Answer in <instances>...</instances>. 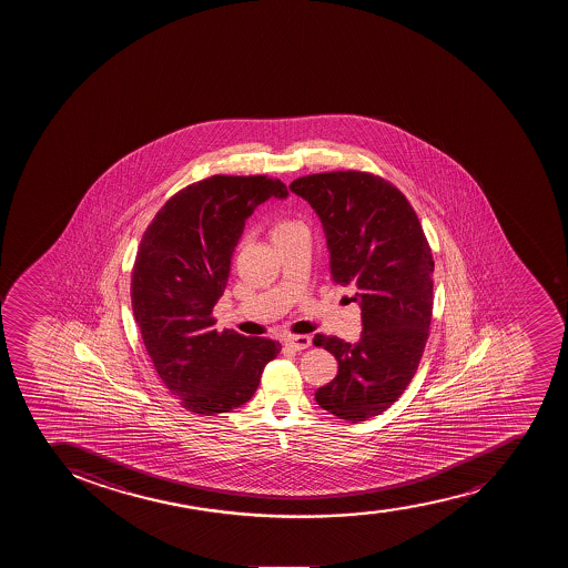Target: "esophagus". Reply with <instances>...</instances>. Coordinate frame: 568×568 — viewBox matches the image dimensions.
I'll return each instance as SVG.
<instances>
[{
    "mask_svg": "<svg viewBox=\"0 0 568 568\" xmlns=\"http://www.w3.org/2000/svg\"><path fill=\"white\" fill-rule=\"evenodd\" d=\"M285 344H287L288 348L302 352V349L310 348L311 337L310 335H296V337H288Z\"/></svg>",
    "mask_w": 568,
    "mask_h": 568,
    "instance_id": "1",
    "label": "esophagus"
}]
</instances>
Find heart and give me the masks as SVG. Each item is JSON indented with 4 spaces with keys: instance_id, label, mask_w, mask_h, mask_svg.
<instances>
[{
    "instance_id": "b5f03b06",
    "label": "heart",
    "mask_w": 568,
    "mask_h": 568,
    "mask_svg": "<svg viewBox=\"0 0 568 568\" xmlns=\"http://www.w3.org/2000/svg\"><path fill=\"white\" fill-rule=\"evenodd\" d=\"M302 222L298 220H280L277 224L274 225V230H272V236L285 235V233H291V231L298 230L302 227Z\"/></svg>"
}]
</instances>
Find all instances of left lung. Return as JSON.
Here are the masks:
<instances>
[{"label": "left lung", "instance_id": "1", "mask_svg": "<svg viewBox=\"0 0 568 568\" xmlns=\"http://www.w3.org/2000/svg\"><path fill=\"white\" fill-rule=\"evenodd\" d=\"M315 209L326 233L332 280L355 288L363 332L357 343L316 335L338 374L315 393L343 420L382 415L415 376L433 313L432 247L415 209L379 175L337 170L288 186Z\"/></svg>", "mask_w": 568, "mask_h": 568}]
</instances>
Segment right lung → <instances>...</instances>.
<instances>
[{"instance_id":"right-lung-1","label":"right lung","mask_w":568,"mask_h":568,"mask_svg":"<svg viewBox=\"0 0 568 568\" xmlns=\"http://www.w3.org/2000/svg\"><path fill=\"white\" fill-rule=\"evenodd\" d=\"M287 186L268 175H211L181 189L142 235L131 277V305L164 387L196 415L246 404L281 352L272 338L214 329L231 255L246 220Z\"/></svg>"}]
</instances>
